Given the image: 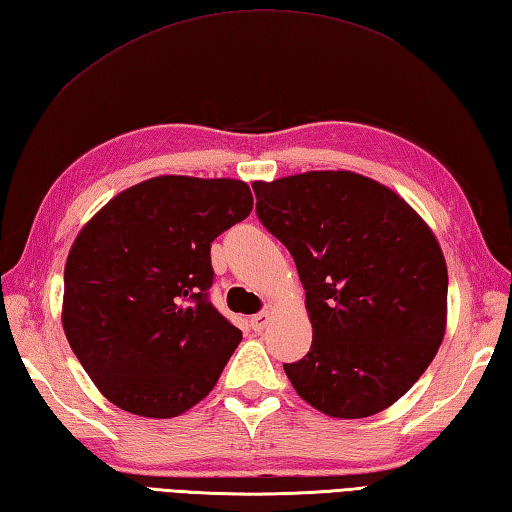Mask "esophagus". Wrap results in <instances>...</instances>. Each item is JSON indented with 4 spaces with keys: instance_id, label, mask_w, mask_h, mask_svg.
Masks as SVG:
<instances>
[{
    "instance_id": "34e87169",
    "label": "esophagus",
    "mask_w": 512,
    "mask_h": 512,
    "mask_svg": "<svg viewBox=\"0 0 512 512\" xmlns=\"http://www.w3.org/2000/svg\"><path fill=\"white\" fill-rule=\"evenodd\" d=\"M268 320H271V313L262 311V313H257V315H253V318H250V327H253V329L259 333V331L266 329Z\"/></svg>"
}]
</instances>
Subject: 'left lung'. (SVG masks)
I'll use <instances>...</instances> for the list:
<instances>
[{
	"label": "left lung",
	"mask_w": 512,
	"mask_h": 512,
	"mask_svg": "<svg viewBox=\"0 0 512 512\" xmlns=\"http://www.w3.org/2000/svg\"><path fill=\"white\" fill-rule=\"evenodd\" d=\"M257 217L293 255L313 342L284 365L333 418L394 405L430 367L448 322V266L432 228L387 185L347 170L253 183Z\"/></svg>",
	"instance_id": "8db88e82"
}]
</instances>
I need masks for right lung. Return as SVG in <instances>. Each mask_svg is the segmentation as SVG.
Wrapping results in <instances>:
<instances>
[{
  "label": "right lung",
  "mask_w": 512,
  "mask_h": 512,
  "mask_svg": "<svg viewBox=\"0 0 512 512\" xmlns=\"http://www.w3.org/2000/svg\"><path fill=\"white\" fill-rule=\"evenodd\" d=\"M250 210L244 181L154 176L78 232L64 266L62 327L107 401L172 418L212 392L241 331L208 300L210 244Z\"/></svg>",
  "instance_id": "1"
}]
</instances>
